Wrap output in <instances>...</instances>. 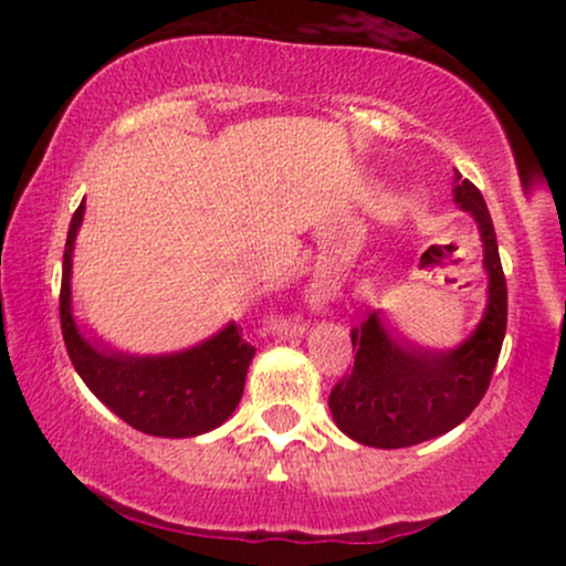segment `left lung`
<instances>
[{
  "mask_svg": "<svg viewBox=\"0 0 566 566\" xmlns=\"http://www.w3.org/2000/svg\"><path fill=\"white\" fill-rule=\"evenodd\" d=\"M452 199L469 212L482 237L486 274L484 314L465 340L433 348L399 329L386 308L350 333L354 373L329 394V412L348 439L378 450H399L437 439L463 423L490 386L509 319V292L500 265L495 226L471 180L454 172Z\"/></svg>",
  "mask_w": 566,
  "mask_h": 566,
  "instance_id": "left-lung-1",
  "label": "left lung"
}]
</instances>
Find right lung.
Masks as SVG:
<instances>
[{"label":"right lung","mask_w":566,"mask_h":566,"mask_svg":"<svg viewBox=\"0 0 566 566\" xmlns=\"http://www.w3.org/2000/svg\"><path fill=\"white\" fill-rule=\"evenodd\" d=\"M84 220V201L74 212L63 252L61 327L71 365L84 386L116 418L148 437L191 439L223 426L244 394L255 348L229 322L197 346L170 354H129L90 327H80L71 303L74 242Z\"/></svg>","instance_id":"1"}]
</instances>
